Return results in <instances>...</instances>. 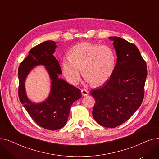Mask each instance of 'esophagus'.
Wrapping results in <instances>:
<instances>
[{"label":"esophagus","instance_id":"1","mask_svg":"<svg viewBox=\"0 0 159 159\" xmlns=\"http://www.w3.org/2000/svg\"><path fill=\"white\" fill-rule=\"evenodd\" d=\"M81 93H82V96H86V95H88V94L89 93V91H87V90H86V89H82L81 90Z\"/></svg>","mask_w":159,"mask_h":159}]
</instances>
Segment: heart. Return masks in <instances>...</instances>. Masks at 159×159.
Returning <instances> with one entry per match:
<instances>
[{"mask_svg": "<svg viewBox=\"0 0 159 159\" xmlns=\"http://www.w3.org/2000/svg\"><path fill=\"white\" fill-rule=\"evenodd\" d=\"M115 64V54L110 47L82 43L70 49L69 57L63 58L61 66L63 74L70 84H78L82 70L84 78L97 86L110 79Z\"/></svg>", "mask_w": 159, "mask_h": 159, "instance_id": "1", "label": "heart"}]
</instances>
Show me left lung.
Listing matches in <instances>:
<instances>
[{
  "label": "left lung",
  "instance_id": "8db88e82",
  "mask_svg": "<svg viewBox=\"0 0 159 159\" xmlns=\"http://www.w3.org/2000/svg\"><path fill=\"white\" fill-rule=\"evenodd\" d=\"M117 61L110 79L91 91L95 99L93 118L101 126L113 128L127 121L144 98L147 68L137 47L124 39L110 37Z\"/></svg>",
  "mask_w": 159,
  "mask_h": 159
}]
</instances>
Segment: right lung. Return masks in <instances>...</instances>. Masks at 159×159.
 <instances>
[{
	"mask_svg": "<svg viewBox=\"0 0 159 159\" xmlns=\"http://www.w3.org/2000/svg\"><path fill=\"white\" fill-rule=\"evenodd\" d=\"M56 43L48 40L33 48L19 67V97L31 119L39 126L48 130L64 127L68 119L71 105L81 97L80 89L59 78L61 66L53 56ZM42 65L49 74L51 89L48 98L40 103L32 102L27 97L25 81L29 72L37 65Z\"/></svg>",
	"mask_w": 159,
	"mask_h": 159,
	"instance_id": "add662e5",
	"label": "right lung"
}]
</instances>
